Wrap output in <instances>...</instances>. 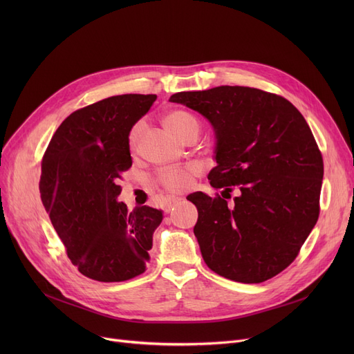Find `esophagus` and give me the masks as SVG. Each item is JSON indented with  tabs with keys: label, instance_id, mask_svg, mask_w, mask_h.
I'll use <instances>...</instances> for the list:
<instances>
[{
	"label": "esophagus",
	"instance_id": "1",
	"mask_svg": "<svg viewBox=\"0 0 354 354\" xmlns=\"http://www.w3.org/2000/svg\"><path fill=\"white\" fill-rule=\"evenodd\" d=\"M182 199L180 198H178V196H172V198H167L166 199V202H165V205H163V211L167 214V212H171V209L176 205L178 202H180Z\"/></svg>",
	"mask_w": 354,
	"mask_h": 354
}]
</instances>
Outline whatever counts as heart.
Listing matches in <instances>:
<instances>
[{
	"instance_id": "obj_1",
	"label": "heart",
	"mask_w": 354,
	"mask_h": 354,
	"mask_svg": "<svg viewBox=\"0 0 354 354\" xmlns=\"http://www.w3.org/2000/svg\"><path fill=\"white\" fill-rule=\"evenodd\" d=\"M163 124L179 140H183L185 138L192 133L199 135V123L191 113H188V111H183V110L171 111V113H167L163 118ZM142 129H143L142 122H138L136 124H133L132 129H130L127 143L132 151H135L139 143ZM196 172H198L196 167H192V166L182 167V169H165L158 174L156 179L166 191L182 192L191 187L192 178Z\"/></svg>"
}]
</instances>
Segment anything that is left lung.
<instances>
[{
  "instance_id": "8db88e82",
  "label": "left lung",
  "mask_w": 354,
  "mask_h": 354,
  "mask_svg": "<svg viewBox=\"0 0 354 354\" xmlns=\"http://www.w3.org/2000/svg\"><path fill=\"white\" fill-rule=\"evenodd\" d=\"M169 100L214 126L211 187L222 195L239 189L234 207L218 194L188 195L203 261L232 281L270 280L294 261L319 219L324 165L310 126L287 99L254 87L180 91Z\"/></svg>"
}]
</instances>
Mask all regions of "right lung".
<instances>
[{"instance_id":"1","label":"right lung","mask_w":354,"mask_h":354,"mask_svg":"<svg viewBox=\"0 0 354 354\" xmlns=\"http://www.w3.org/2000/svg\"><path fill=\"white\" fill-rule=\"evenodd\" d=\"M156 95L111 96L79 109L59 126L43 160L40 194L77 270L100 283L145 272L162 211L119 202V179L132 166L127 136Z\"/></svg>"}]
</instances>
